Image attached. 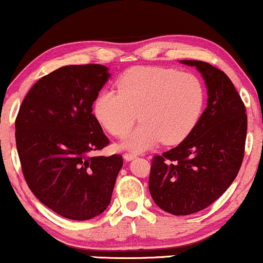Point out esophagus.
I'll return each instance as SVG.
<instances>
[{
	"label": "esophagus",
	"instance_id": "esophagus-1",
	"mask_svg": "<svg viewBox=\"0 0 263 263\" xmlns=\"http://www.w3.org/2000/svg\"><path fill=\"white\" fill-rule=\"evenodd\" d=\"M123 158L127 161H129V160H132V159H134V158H136V154L135 153H124L123 154Z\"/></svg>",
	"mask_w": 263,
	"mask_h": 263
}]
</instances>
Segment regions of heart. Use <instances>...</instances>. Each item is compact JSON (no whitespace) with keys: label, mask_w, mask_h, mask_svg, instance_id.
<instances>
[{"label":"heart","mask_w":263,"mask_h":263,"mask_svg":"<svg viewBox=\"0 0 263 263\" xmlns=\"http://www.w3.org/2000/svg\"><path fill=\"white\" fill-rule=\"evenodd\" d=\"M204 102L206 89L195 74L138 67L118 79L117 91L104 89L97 96L95 115L116 138L128 135L139 117L141 124L124 146L141 152L161 141L165 145L184 141L199 123Z\"/></svg>","instance_id":"obj_1"}]
</instances>
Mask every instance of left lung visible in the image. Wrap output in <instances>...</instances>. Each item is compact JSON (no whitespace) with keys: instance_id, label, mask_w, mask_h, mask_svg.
<instances>
[{"instance_id":"left-lung-1","label":"left lung","mask_w":263,"mask_h":263,"mask_svg":"<svg viewBox=\"0 0 263 263\" xmlns=\"http://www.w3.org/2000/svg\"><path fill=\"white\" fill-rule=\"evenodd\" d=\"M196 67L208 88V104L192 134L177 147L154 156L149 193L161 210L188 215L207 208L235 181L244 158L246 106L224 71L202 61Z\"/></svg>"}]
</instances>
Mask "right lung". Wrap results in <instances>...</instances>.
<instances>
[{"label":"right lung","instance_id":"1","mask_svg":"<svg viewBox=\"0 0 263 263\" xmlns=\"http://www.w3.org/2000/svg\"><path fill=\"white\" fill-rule=\"evenodd\" d=\"M110 78L100 64L66 66L32 86L15 120L25 181L50 210L87 220L109 206L123 159L96 156L109 145L92 105Z\"/></svg>","mask_w":263,"mask_h":263}]
</instances>
